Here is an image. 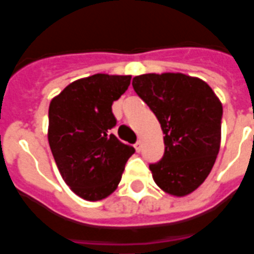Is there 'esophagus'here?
I'll return each instance as SVG.
<instances>
[{
  "mask_svg": "<svg viewBox=\"0 0 254 254\" xmlns=\"http://www.w3.org/2000/svg\"><path fill=\"white\" fill-rule=\"evenodd\" d=\"M134 148H136L137 152H140V151L143 149V141H141V140H137V143L134 144Z\"/></svg>",
  "mask_w": 254,
  "mask_h": 254,
  "instance_id": "esophagus-1",
  "label": "esophagus"
}]
</instances>
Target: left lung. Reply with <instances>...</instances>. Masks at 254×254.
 <instances>
[{
  "mask_svg": "<svg viewBox=\"0 0 254 254\" xmlns=\"http://www.w3.org/2000/svg\"><path fill=\"white\" fill-rule=\"evenodd\" d=\"M132 85L165 134L163 158L149 165L154 181L169 194L187 196L205 181L219 154L222 103L205 81L182 73H147Z\"/></svg>",
  "mask_w": 254,
  "mask_h": 254,
  "instance_id": "8db88e82",
  "label": "left lung"
}]
</instances>
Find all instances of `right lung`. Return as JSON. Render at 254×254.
I'll list each match as a JSON object with an SVG mask.
<instances>
[{"label": "right lung", "instance_id": "1", "mask_svg": "<svg viewBox=\"0 0 254 254\" xmlns=\"http://www.w3.org/2000/svg\"><path fill=\"white\" fill-rule=\"evenodd\" d=\"M132 76L98 73L69 84L50 102L49 144L64 181L77 196L98 201L116 190L134 148L111 133V106Z\"/></svg>", "mask_w": 254, "mask_h": 254}]
</instances>
